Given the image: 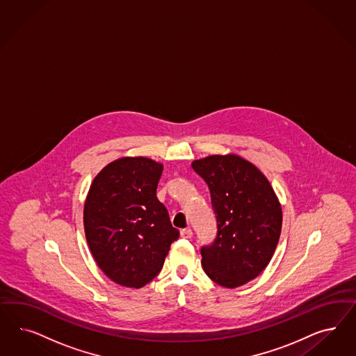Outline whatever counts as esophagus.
Masks as SVG:
<instances>
[{
	"mask_svg": "<svg viewBox=\"0 0 356 356\" xmlns=\"http://www.w3.org/2000/svg\"><path fill=\"white\" fill-rule=\"evenodd\" d=\"M181 237L182 238H191L193 237V230L190 229V228L181 230Z\"/></svg>",
	"mask_w": 356,
	"mask_h": 356,
	"instance_id": "34e87169",
	"label": "esophagus"
}]
</instances>
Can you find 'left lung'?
Wrapping results in <instances>:
<instances>
[{
    "label": "left lung",
    "mask_w": 356,
    "mask_h": 356,
    "mask_svg": "<svg viewBox=\"0 0 356 356\" xmlns=\"http://www.w3.org/2000/svg\"><path fill=\"white\" fill-rule=\"evenodd\" d=\"M206 182L218 234L202 246V266L218 286L240 287L271 261L282 232V207L267 178L236 154L193 162Z\"/></svg>",
    "instance_id": "left-lung-1"
}]
</instances>
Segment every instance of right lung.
<instances>
[{
  "label": "right lung",
  "instance_id": "obj_1",
  "mask_svg": "<svg viewBox=\"0 0 356 356\" xmlns=\"http://www.w3.org/2000/svg\"><path fill=\"white\" fill-rule=\"evenodd\" d=\"M162 170L147 157H123L90 186L83 207L86 241L99 268L120 286L149 283L179 237L156 194Z\"/></svg>",
  "mask_w": 356,
  "mask_h": 356
}]
</instances>
